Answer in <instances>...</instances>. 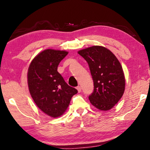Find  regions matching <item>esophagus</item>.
I'll return each mask as SVG.
<instances>
[{
    "label": "esophagus",
    "instance_id": "34e87169",
    "mask_svg": "<svg viewBox=\"0 0 150 150\" xmlns=\"http://www.w3.org/2000/svg\"><path fill=\"white\" fill-rule=\"evenodd\" d=\"M77 91H78V92H79V93H80L81 91V88L80 86H77Z\"/></svg>",
    "mask_w": 150,
    "mask_h": 150
}]
</instances>
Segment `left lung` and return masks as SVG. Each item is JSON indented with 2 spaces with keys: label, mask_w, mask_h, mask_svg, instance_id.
<instances>
[{
  "label": "left lung",
  "mask_w": 150,
  "mask_h": 150,
  "mask_svg": "<svg viewBox=\"0 0 150 150\" xmlns=\"http://www.w3.org/2000/svg\"><path fill=\"white\" fill-rule=\"evenodd\" d=\"M78 53L87 62L93 81V91L89 96L91 103L100 110L111 109L125 90V77L120 61L109 49L101 46L89 47Z\"/></svg>",
  "instance_id": "1"
}]
</instances>
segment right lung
<instances>
[{
  "instance_id": "obj_1",
  "label": "right lung",
  "mask_w": 150,
  "mask_h": 150,
  "mask_svg": "<svg viewBox=\"0 0 150 150\" xmlns=\"http://www.w3.org/2000/svg\"><path fill=\"white\" fill-rule=\"evenodd\" d=\"M68 52L47 49L37 55L28 70V85L38 108L53 117L63 115L77 90L69 85L57 71Z\"/></svg>"
}]
</instances>
